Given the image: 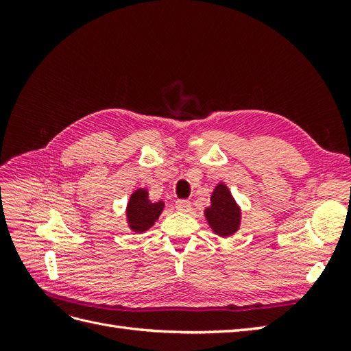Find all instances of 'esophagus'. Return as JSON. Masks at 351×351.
Here are the masks:
<instances>
[{
	"instance_id": "1",
	"label": "esophagus",
	"mask_w": 351,
	"mask_h": 351,
	"mask_svg": "<svg viewBox=\"0 0 351 351\" xmlns=\"http://www.w3.org/2000/svg\"><path fill=\"white\" fill-rule=\"evenodd\" d=\"M176 208L182 212H189L190 209H192V204H190V200L180 199L176 202Z\"/></svg>"
}]
</instances>
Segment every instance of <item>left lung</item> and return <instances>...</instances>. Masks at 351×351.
Listing matches in <instances>:
<instances>
[{"mask_svg":"<svg viewBox=\"0 0 351 351\" xmlns=\"http://www.w3.org/2000/svg\"><path fill=\"white\" fill-rule=\"evenodd\" d=\"M204 214L212 232L219 237H231L240 230L241 208L224 182L215 186L210 196V205Z\"/></svg>","mask_w":351,"mask_h":351,"instance_id":"8db88e82","label":"left lung"}]
</instances>
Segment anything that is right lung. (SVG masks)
<instances>
[{"label":"right lung","mask_w":351,"mask_h":351,"mask_svg":"<svg viewBox=\"0 0 351 351\" xmlns=\"http://www.w3.org/2000/svg\"><path fill=\"white\" fill-rule=\"evenodd\" d=\"M165 208L164 200L152 202L149 199V192L145 187L136 189L130 195L125 206V221L129 228L134 234H142L151 227H154L159 215Z\"/></svg>","instance_id":"1"}]
</instances>
